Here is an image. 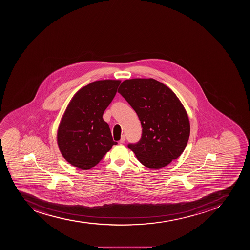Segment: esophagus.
Here are the masks:
<instances>
[{
	"label": "esophagus",
	"instance_id": "obj_1",
	"mask_svg": "<svg viewBox=\"0 0 250 250\" xmlns=\"http://www.w3.org/2000/svg\"><path fill=\"white\" fill-rule=\"evenodd\" d=\"M125 141V135H122V138L120 140V143H124Z\"/></svg>",
	"mask_w": 250,
	"mask_h": 250
}]
</instances>
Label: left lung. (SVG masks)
I'll return each mask as SVG.
<instances>
[{"mask_svg":"<svg viewBox=\"0 0 250 250\" xmlns=\"http://www.w3.org/2000/svg\"><path fill=\"white\" fill-rule=\"evenodd\" d=\"M118 93L142 124V138L128 146L138 161L147 168L160 169L178 158L188 143L190 123L177 95L153 78L125 80Z\"/></svg>","mask_w":250,"mask_h":250,"instance_id":"1","label":"left lung"}]
</instances>
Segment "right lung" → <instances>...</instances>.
Here are the masks:
<instances>
[{
	"label": "right lung",
	"mask_w": 250,
	"mask_h": 250,
	"mask_svg": "<svg viewBox=\"0 0 250 250\" xmlns=\"http://www.w3.org/2000/svg\"><path fill=\"white\" fill-rule=\"evenodd\" d=\"M120 83L108 79L87 84L74 94L64 111L57 141L63 157L76 168L90 169L117 145L102 116Z\"/></svg>",
	"instance_id": "obj_1"
}]
</instances>
